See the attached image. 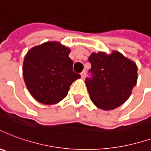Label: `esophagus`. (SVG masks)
Returning <instances> with one entry per match:
<instances>
[{
	"label": "esophagus",
	"instance_id": "esophagus-1",
	"mask_svg": "<svg viewBox=\"0 0 151 151\" xmlns=\"http://www.w3.org/2000/svg\"><path fill=\"white\" fill-rule=\"evenodd\" d=\"M81 77L82 79L85 78V77H86V72H85V71H83V72L81 73Z\"/></svg>",
	"mask_w": 151,
	"mask_h": 151
}]
</instances>
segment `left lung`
Here are the masks:
<instances>
[{
  "label": "left lung",
  "instance_id": "8db88e82",
  "mask_svg": "<svg viewBox=\"0 0 151 151\" xmlns=\"http://www.w3.org/2000/svg\"><path fill=\"white\" fill-rule=\"evenodd\" d=\"M93 78L86 79L91 101L103 110H114L127 101L137 84L138 67L118 51L92 53L89 58Z\"/></svg>",
  "mask_w": 151,
  "mask_h": 151
}]
</instances>
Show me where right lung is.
Here are the masks:
<instances>
[{"label":"right lung","mask_w":151,"mask_h":151,"mask_svg":"<svg viewBox=\"0 0 151 151\" xmlns=\"http://www.w3.org/2000/svg\"><path fill=\"white\" fill-rule=\"evenodd\" d=\"M70 49L58 41H47L31 48L24 56L23 78L29 93L45 105L58 103L81 76L73 71Z\"/></svg>","instance_id":"right-lung-1"}]
</instances>
